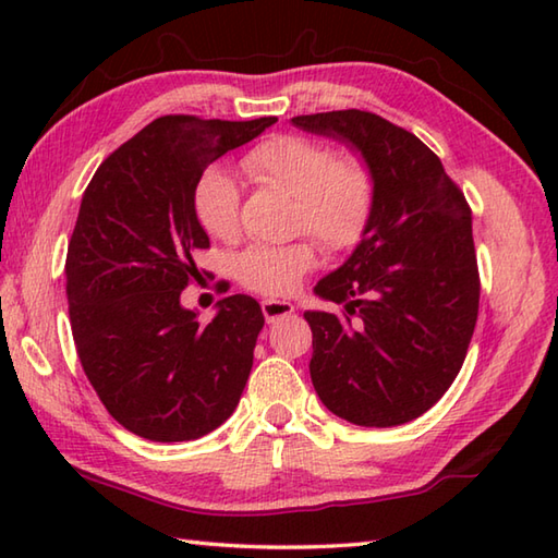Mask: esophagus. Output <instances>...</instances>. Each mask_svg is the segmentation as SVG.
Instances as JSON below:
<instances>
[{
  "label": "esophagus",
  "instance_id": "esophagus-1",
  "mask_svg": "<svg viewBox=\"0 0 558 558\" xmlns=\"http://www.w3.org/2000/svg\"><path fill=\"white\" fill-rule=\"evenodd\" d=\"M260 312H264L266 322L272 324V322H278V318H282V316L294 314V306L290 302H280V300H264V302H260Z\"/></svg>",
  "mask_w": 558,
  "mask_h": 558
}]
</instances>
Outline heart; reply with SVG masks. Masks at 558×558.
<instances>
[{
	"instance_id": "obj_1",
	"label": "heart",
	"mask_w": 558,
	"mask_h": 558,
	"mask_svg": "<svg viewBox=\"0 0 558 558\" xmlns=\"http://www.w3.org/2000/svg\"><path fill=\"white\" fill-rule=\"evenodd\" d=\"M242 170L260 189H276L294 198L298 234H310L328 254H345L372 228L378 184L372 165L300 134H278L246 153ZM194 213L201 228L220 242L240 236L242 192L232 177L210 168L198 177ZM316 266L310 242L288 246H248L234 260V276L246 290L266 298H288Z\"/></svg>"
}]
</instances>
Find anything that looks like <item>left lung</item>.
<instances>
[{
  "label": "left lung",
  "mask_w": 558,
  "mask_h": 558,
  "mask_svg": "<svg viewBox=\"0 0 558 558\" xmlns=\"http://www.w3.org/2000/svg\"><path fill=\"white\" fill-rule=\"evenodd\" d=\"M345 141L372 165L378 198L352 256L316 286L342 314L306 312L312 384L324 405L360 426H396L434 408L475 333L480 270L472 210L436 153L366 110L292 117Z\"/></svg>",
  "instance_id": "1"
}]
</instances>
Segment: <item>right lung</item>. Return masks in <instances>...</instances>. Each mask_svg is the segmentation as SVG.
Returning <instances> with one entry per match:
<instances>
[{
  "label": "right lung",
  "mask_w": 558,
  "mask_h": 558,
  "mask_svg": "<svg viewBox=\"0 0 558 558\" xmlns=\"http://www.w3.org/2000/svg\"><path fill=\"white\" fill-rule=\"evenodd\" d=\"M276 122L158 117L83 192L64 266L71 336L105 410L148 441L218 429L246 386L264 328L258 302L230 294L204 326L180 298L201 280L194 256L210 246L194 213L198 177Z\"/></svg>",
  "instance_id": "obj_1"
}]
</instances>
